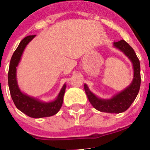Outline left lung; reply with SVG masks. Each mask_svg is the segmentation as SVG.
Returning a JSON list of instances; mask_svg holds the SVG:
<instances>
[{"label":"left lung","mask_w":150,"mask_h":150,"mask_svg":"<svg viewBox=\"0 0 150 150\" xmlns=\"http://www.w3.org/2000/svg\"><path fill=\"white\" fill-rule=\"evenodd\" d=\"M114 46L124 53L133 64V80L131 84L125 89L108 100H103L97 97L90 91L86 84H84V89L90 103L94 108L101 112L120 114L130 108L138 95L141 85L140 62L134 50L125 40L114 42Z\"/></svg>","instance_id":"left-lung-1"}]
</instances>
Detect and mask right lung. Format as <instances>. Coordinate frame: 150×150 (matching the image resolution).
<instances>
[{"label":"right lung","mask_w":150,"mask_h":150,"mask_svg":"<svg viewBox=\"0 0 150 150\" xmlns=\"http://www.w3.org/2000/svg\"><path fill=\"white\" fill-rule=\"evenodd\" d=\"M35 37V35H30L25 37L11 56L8 73V83L10 94L14 105L20 111L32 118H42L51 117L57 114L63 103L64 94L66 89V84L63 86L57 98L54 101L43 103L32 97H29L20 91L17 85L16 72L17 67L21 59L26 45Z\"/></svg>","instance_id":"right-lung-1"}]
</instances>
